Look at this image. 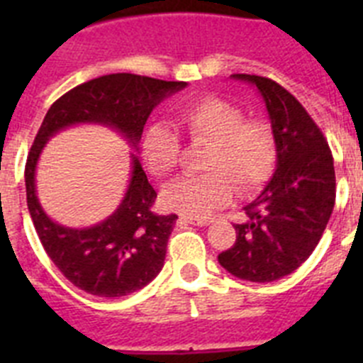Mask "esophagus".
<instances>
[{"instance_id": "34e87169", "label": "esophagus", "mask_w": 363, "mask_h": 363, "mask_svg": "<svg viewBox=\"0 0 363 363\" xmlns=\"http://www.w3.org/2000/svg\"><path fill=\"white\" fill-rule=\"evenodd\" d=\"M178 223H191V225H198V227H205L209 225L211 220H203V218H187V216H182L178 220Z\"/></svg>"}]
</instances>
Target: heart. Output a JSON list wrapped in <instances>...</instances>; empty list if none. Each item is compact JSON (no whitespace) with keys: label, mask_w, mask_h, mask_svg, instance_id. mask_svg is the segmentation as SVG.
Returning <instances> with one entry per match:
<instances>
[{"label":"heart","mask_w":363,"mask_h":363,"mask_svg":"<svg viewBox=\"0 0 363 363\" xmlns=\"http://www.w3.org/2000/svg\"><path fill=\"white\" fill-rule=\"evenodd\" d=\"M176 127L192 143H209L203 171L196 178H179L163 191L167 209L191 218H205L225 207L233 189L240 196L258 191L277 165V138L271 125L245 120V112L225 99L207 96L176 112ZM179 138L165 123L143 133L142 158L152 174H171L179 162Z\"/></svg>","instance_id":"b5f03b06"}]
</instances>
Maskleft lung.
Wrapping results in <instances>:
<instances>
[{"label":"left lung","instance_id":"8db88e82","mask_svg":"<svg viewBox=\"0 0 363 363\" xmlns=\"http://www.w3.org/2000/svg\"><path fill=\"white\" fill-rule=\"evenodd\" d=\"M230 78L255 85L277 138V169L255 201L243 207L236 242L218 255L233 277L274 281L296 271L318 245L336 198L333 154L318 125L291 92L255 74Z\"/></svg>","mask_w":363,"mask_h":363}]
</instances>
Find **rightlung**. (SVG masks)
I'll return each instance as SVG.
<instances>
[{"mask_svg":"<svg viewBox=\"0 0 363 363\" xmlns=\"http://www.w3.org/2000/svg\"><path fill=\"white\" fill-rule=\"evenodd\" d=\"M185 82H163L138 74H108L74 86L50 105L25 165L27 205L41 245L63 277L94 296L120 298L158 277L167 242L178 216L152 213L156 191L136 154L130 179L118 209L92 227L72 229L47 216L36 194V165L43 147L60 130L79 123L105 125L138 149L147 118Z\"/></svg>","mask_w":363,"mask_h":363,"instance_id":"add662e5","label":"right lung"}]
</instances>
